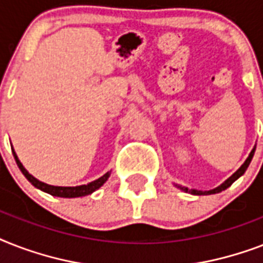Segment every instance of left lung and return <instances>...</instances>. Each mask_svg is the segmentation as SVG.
<instances>
[{"label":"left lung","instance_id":"8db88e82","mask_svg":"<svg viewBox=\"0 0 263 263\" xmlns=\"http://www.w3.org/2000/svg\"><path fill=\"white\" fill-rule=\"evenodd\" d=\"M254 152H255V147L251 150V153H250V156L247 157V160L245 161V164L241 165L240 168L237 169L236 172L233 173L231 177H229L228 180H225L224 183L221 184V185H218L217 188H214V190H210V191H198V190H188L187 187H181V185H179V184H176V187L180 188L181 191L184 192H188V194H192V195H212V194H218V192L224 191V190H227L228 187H231L232 185L233 181H236L239 177H240L241 175H245V172L247 171V168H249L250 162H251V160H253L254 157Z\"/></svg>","mask_w":263,"mask_h":263}]
</instances>
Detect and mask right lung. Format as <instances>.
Wrapping results in <instances>:
<instances>
[{"label":"right lung","mask_w":263,"mask_h":263,"mask_svg":"<svg viewBox=\"0 0 263 263\" xmlns=\"http://www.w3.org/2000/svg\"><path fill=\"white\" fill-rule=\"evenodd\" d=\"M12 153H13L14 160H16V164H17L18 169L22 171V173L26 176V179L30 181L34 187L39 188L41 191L47 192V194H50L53 196H60V198H79V196H86L92 194L94 191H97L99 187H102L103 184L106 183V180L109 179V176H110V172L105 173L102 177H99V179L94 180V181H91L88 184H83V185H76V187H57V185H50V184L42 183V181H39L38 179H35L34 176L30 175V173L27 172V169L23 166V164L18 161L17 156H16V153L12 148Z\"/></svg>","instance_id":"add662e5"}]
</instances>
